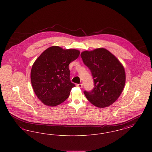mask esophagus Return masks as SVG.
Segmentation results:
<instances>
[{
    "label": "esophagus",
    "mask_w": 152,
    "mask_h": 152,
    "mask_svg": "<svg viewBox=\"0 0 152 152\" xmlns=\"http://www.w3.org/2000/svg\"><path fill=\"white\" fill-rule=\"evenodd\" d=\"M77 87H79L80 88H83V84H77Z\"/></svg>",
    "instance_id": "obj_1"
}]
</instances>
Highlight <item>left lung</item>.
<instances>
[{
    "mask_svg": "<svg viewBox=\"0 0 152 152\" xmlns=\"http://www.w3.org/2000/svg\"><path fill=\"white\" fill-rule=\"evenodd\" d=\"M81 57L90 69L94 81V89L84 92L88 100L99 108L112 105L125 86V72L123 65L112 53L102 48L84 51Z\"/></svg>",
    "mask_w": 152,
    "mask_h": 152,
    "instance_id": "8db88e82",
    "label": "left lung"
}]
</instances>
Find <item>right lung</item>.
Returning a JSON list of instances; mask_svg holds the SVG:
<instances>
[{"label":"right lung","mask_w":152,"mask_h":152,"mask_svg":"<svg viewBox=\"0 0 152 152\" xmlns=\"http://www.w3.org/2000/svg\"><path fill=\"white\" fill-rule=\"evenodd\" d=\"M80 51L52 46L39 56L32 65L31 81L38 99L55 107L65 101L75 85L70 80L69 64L79 57Z\"/></svg>","instance_id":"1"}]
</instances>
